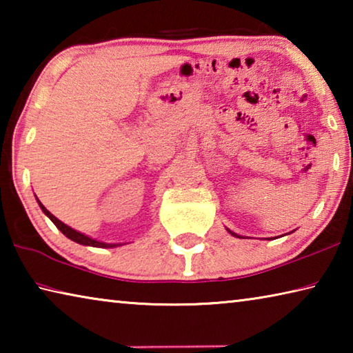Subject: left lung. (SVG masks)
<instances>
[{
  "label": "left lung",
  "instance_id": "left-lung-1",
  "mask_svg": "<svg viewBox=\"0 0 353 353\" xmlns=\"http://www.w3.org/2000/svg\"><path fill=\"white\" fill-rule=\"evenodd\" d=\"M230 232V230H229ZM230 234H232V232H230ZM232 235H235V234H232Z\"/></svg>",
  "mask_w": 353,
  "mask_h": 353
}]
</instances>
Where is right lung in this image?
I'll list each match as a JSON object with an SVG mask.
<instances>
[{
  "label": "right lung",
  "mask_w": 353,
  "mask_h": 353,
  "mask_svg": "<svg viewBox=\"0 0 353 353\" xmlns=\"http://www.w3.org/2000/svg\"><path fill=\"white\" fill-rule=\"evenodd\" d=\"M39 205H40L41 210H43V213L46 214V216L50 218V219L52 221V223L56 224L57 229L61 230L65 236H68L70 240H73V241L79 243V244H83V246H93V248H115V246H118V244H107V243L97 241V240H93V238H90V236L81 234V232H76L74 229H71V227H68L67 224H63L62 221H59V219L54 216V214H51L50 212H48L40 201H39Z\"/></svg>",
  "instance_id": "1"
}]
</instances>
